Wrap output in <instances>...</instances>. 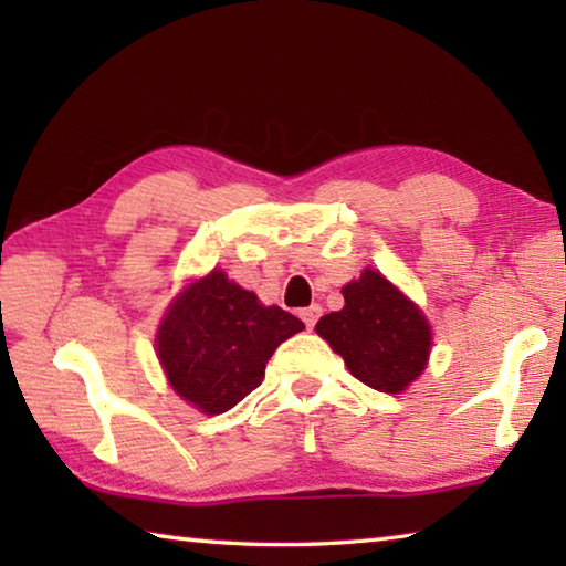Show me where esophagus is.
I'll return each mask as SVG.
<instances>
[{
  "instance_id": "esophagus-1",
  "label": "esophagus",
  "mask_w": 566,
  "mask_h": 566,
  "mask_svg": "<svg viewBox=\"0 0 566 566\" xmlns=\"http://www.w3.org/2000/svg\"><path fill=\"white\" fill-rule=\"evenodd\" d=\"M300 317H302V322L306 324V329H314V324H317V319L322 317V306H319V304L306 306V310L300 312Z\"/></svg>"
}]
</instances>
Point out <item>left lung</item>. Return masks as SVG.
<instances>
[{
  "mask_svg": "<svg viewBox=\"0 0 566 566\" xmlns=\"http://www.w3.org/2000/svg\"><path fill=\"white\" fill-rule=\"evenodd\" d=\"M342 294L344 310L324 314L317 334L332 344L361 385L397 395L427 364L432 334L424 314L371 270L344 286Z\"/></svg>",
  "mask_w": 566,
  "mask_h": 566,
  "instance_id": "left-lung-1",
  "label": "left lung"
}]
</instances>
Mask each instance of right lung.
<instances>
[{"mask_svg":"<svg viewBox=\"0 0 566 566\" xmlns=\"http://www.w3.org/2000/svg\"><path fill=\"white\" fill-rule=\"evenodd\" d=\"M302 329L294 314L260 304L214 270L171 306L157 352L181 399L207 415H222L262 385L274 349Z\"/></svg>","mask_w":566,"mask_h":566,"instance_id":"add662e5","label":"right lung"}]
</instances>
